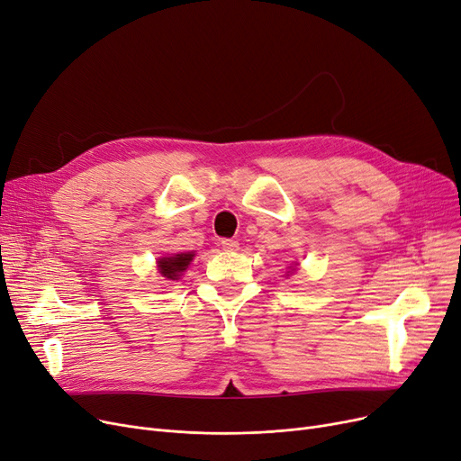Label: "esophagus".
I'll return each mask as SVG.
<instances>
[{
	"mask_svg": "<svg viewBox=\"0 0 461 461\" xmlns=\"http://www.w3.org/2000/svg\"><path fill=\"white\" fill-rule=\"evenodd\" d=\"M221 246H223V249H227V251H236L240 244L236 242V240H230V238H223V240H221Z\"/></svg>",
	"mask_w": 461,
	"mask_h": 461,
	"instance_id": "34e87169",
	"label": "esophagus"
}]
</instances>
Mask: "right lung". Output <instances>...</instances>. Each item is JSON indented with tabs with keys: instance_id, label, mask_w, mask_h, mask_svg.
Returning <instances> with one entry per match:
<instances>
[{
	"instance_id": "add662e5",
	"label": "right lung",
	"mask_w": 461,
	"mask_h": 461,
	"mask_svg": "<svg viewBox=\"0 0 461 461\" xmlns=\"http://www.w3.org/2000/svg\"><path fill=\"white\" fill-rule=\"evenodd\" d=\"M193 253H178L174 257H165L159 258V272L167 279H178L180 274L189 267V262L193 260Z\"/></svg>"
}]
</instances>
